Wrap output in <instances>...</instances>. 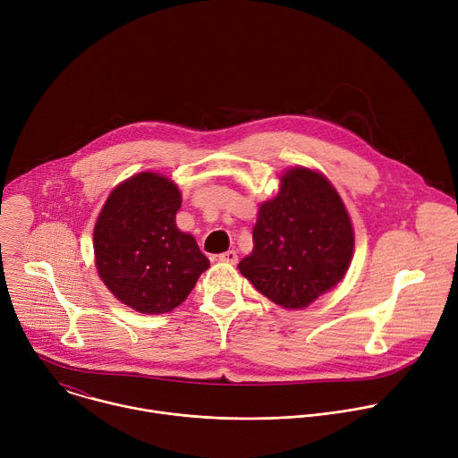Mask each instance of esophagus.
<instances>
[{
	"label": "esophagus",
	"instance_id": "1",
	"mask_svg": "<svg viewBox=\"0 0 458 458\" xmlns=\"http://www.w3.org/2000/svg\"><path fill=\"white\" fill-rule=\"evenodd\" d=\"M219 260H223V263L235 265V263H237V251H235V250H228V251H225V253L219 255Z\"/></svg>",
	"mask_w": 458,
	"mask_h": 458
}]
</instances>
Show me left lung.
<instances>
[{
  "label": "left lung",
  "mask_w": 458,
  "mask_h": 458,
  "mask_svg": "<svg viewBox=\"0 0 458 458\" xmlns=\"http://www.w3.org/2000/svg\"><path fill=\"white\" fill-rule=\"evenodd\" d=\"M353 244L337 190L322 174L295 166L281 177L276 198L259 207L253 250L237 268L265 297L299 310L343 281Z\"/></svg>",
  "instance_id": "obj_1"
}]
</instances>
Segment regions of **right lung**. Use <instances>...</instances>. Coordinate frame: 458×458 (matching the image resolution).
Here are the masks:
<instances>
[{"label":"right lung","instance_id":"1","mask_svg":"<svg viewBox=\"0 0 458 458\" xmlns=\"http://www.w3.org/2000/svg\"><path fill=\"white\" fill-rule=\"evenodd\" d=\"M181 191L172 179L141 172L112 190L94 226L96 267L123 304L157 315L177 308L210 260L177 228Z\"/></svg>","mask_w":458,"mask_h":458}]
</instances>
